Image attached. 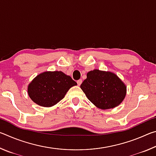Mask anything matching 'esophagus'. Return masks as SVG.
Segmentation results:
<instances>
[{
	"mask_svg": "<svg viewBox=\"0 0 156 156\" xmlns=\"http://www.w3.org/2000/svg\"><path fill=\"white\" fill-rule=\"evenodd\" d=\"M82 82H83V81H82V80H81V79H80V80H77V84H78V85H79V86H80V84H82Z\"/></svg>",
	"mask_w": 156,
	"mask_h": 156,
	"instance_id": "obj_1",
	"label": "esophagus"
}]
</instances>
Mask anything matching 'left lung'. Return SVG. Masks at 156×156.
Wrapping results in <instances>:
<instances>
[{
	"label": "left lung",
	"mask_w": 156,
	"mask_h": 156,
	"mask_svg": "<svg viewBox=\"0 0 156 156\" xmlns=\"http://www.w3.org/2000/svg\"><path fill=\"white\" fill-rule=\"evenodd\" d=\"M80 88L92 103L102 109L117 107L126 96V86L117 76L98 69L87 73Z\"/></svg>",
	"instance_id": "left-lung-1"
}]
</instances>
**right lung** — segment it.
Wrapping results in <instances>:
<instances>
[{
  "mask_svg": "<svg viewBox=\"0 0 156 156\" xmlns=\"http://www.w3.org/2000/svg\"><path fill=\"white\" fill-rule=\"evenodd\" d=\"M77 84L69 76L62 72L41 73L28 86L31 99L42 107H51L60 101L72 87Z\"/></svg>",
  "mask_w": 156,
  "mask_h": 156,
  "instance_id": "1",
  "label": "right lung"
}]
</instances>
